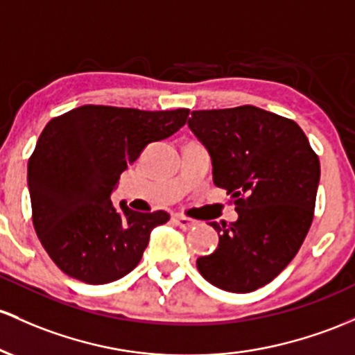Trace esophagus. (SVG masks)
I'll use <instances>...</instances> for the list:
<instances>
[{
  "instance_id": "obj_1",
  "label": "esophagus",
  "mask_w": 355,
  "mask_h": 355,
  "mask_svg": "<svg viewBox=\"0 0 355 355\" xmlns=\"http://www.w3.org/2000/svg\"><path fill=\"white\" fill-rule=\"evenodd\" d=\"M173 222L178 225V227L184 229V231H187V229H190V227H193V225H197V220L190 219V217L178 216V214H175V216H173Z\"/></svg>"
}]
</instances>
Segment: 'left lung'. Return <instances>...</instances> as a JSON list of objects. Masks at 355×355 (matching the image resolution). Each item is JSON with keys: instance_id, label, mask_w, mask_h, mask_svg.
Returning a JSON list of instances; mask_svg holds the SVG:
<instances>
[{"instance_id": "8db88e82", "label": "left lung", "mask_w": 355, "mask_h": 355, "mask_svg": "<svg viewBox=\"0 0 355 355\" xmlns=\"http://www.w3.org/2000/svg\"><path fill=\"white\" fill-rule=\"evenodd\" d=\"M189 128L212 158L237 220L212 227L219 246L197 259L220 290L249 293L290 264L313 220L320 162L295 121L256 106L193 111Z\"/></svg>"}]
</instances>
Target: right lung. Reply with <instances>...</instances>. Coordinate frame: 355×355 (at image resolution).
Listing matches in <instances>:
<instances>
[{"label": "right lung", "mask_w": 355, "mask_h": 355, "mask_svg": "<svg viewBox=\"0 0 355 355\" xmlns=\"http://www.w3.org/2000/svg\"><path fill=\"white\" fill-rule=\"evenodd\" d=\"M189 112L87 104L46 124L28 159L32 217L65 275L104 285L138 266L150 232L170 216L135 212L124 202L118 210L111 193L148 143L177 133Z\"/></svg>", "instance_id": "add662e5"}]
</instances>
